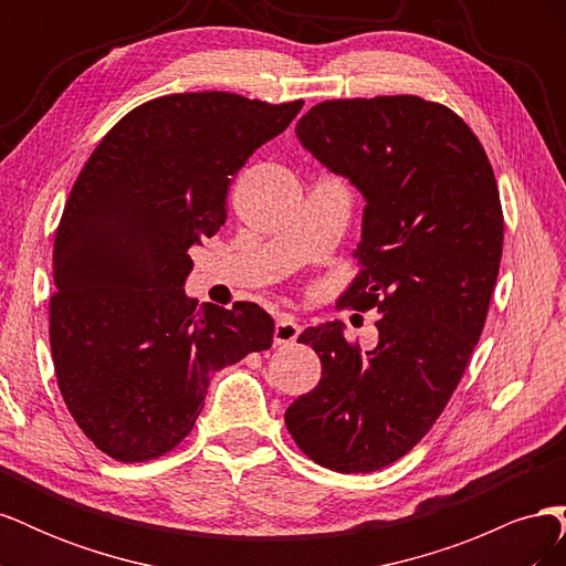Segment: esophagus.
I'll list each match as a JSON object with an SVG mask.
<instances>
[{
	"instance_id": "34e87169",
	"label": "esophagus",
	"mask_w": 566,
	"mask_h": 566,
	"mask_svg": "<svg viewBox=\"0 0 566 566\" xmlns=\"http://www.w3.org/2000/svg\"><path fill=\"white\" fill-rule=\"evenodd\" d=\"M302 333V325L293 318L283 314L279 321H276V328H273V342L276 345H290V342H295Z\"/></svg>"
}]
</instances>
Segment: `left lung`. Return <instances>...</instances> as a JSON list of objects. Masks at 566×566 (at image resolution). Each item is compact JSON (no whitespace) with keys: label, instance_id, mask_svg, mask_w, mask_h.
Listing matches in <instances>:
<instances>
[{"label":"left lung","instance_id":"left-lung-1","mask_svg":"<svg viewBox=\"0 0 566 566\" xmlns=\"http://www.w3.org/2000/svg\"><path fill=\"white\" fill-rule=\"evenodd\" d=\"M295 132L366 198L361 271L339 302L382 318L366 354L337 321L300 335L323 373L285 424L318 465L375 472L432 430L470 364L503 254L499 186L462 117L420 96L323 101Z\"/></svg>","mask_w":566,"mask_h":566}]
</instances>
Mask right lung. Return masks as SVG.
Listing matches in <instances>:
<instances>
[{
  "label": "right lung",
  "mask_w": 566,
  "mask_h": 566,
  "mask_svg": "<svg viewBox=\"0 0 566 566\" xmlns=\"http://www.w3.org/2000/svg\"><path fill=\"white\" fill-rule=\"evenodd\" d=\"M302 101L188 92L134 108L101 139L54 243L49 342L63 401L98 451L144 462L193 430L210 378L269 349L252 302L196 306L188 250L227 219L231 179Z\"/></svg>",
  "instance_id": "add662e5"
}]
</instances>
